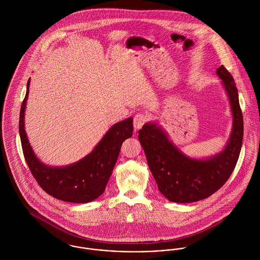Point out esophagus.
Here are the masks:
<instances>
[{
	"label": "esophagus",
	"mask_w": 260,
	"mask_h": 260,
	"mask_svg": "<svg viewBox=\"0 0 260 260\" xmlns=\"http://www.w3.org/2000/svg\"><path fill=\"white\" fill-rule=\"evenodd\" d=\"M147 116L145 114H142V113H138L134 116V121H133V125H134V128L136 130H139L142 128V126L145 124V122L147 121Z\"/></svg>",
	"instance_id": "34e87169"
}]
</instances>
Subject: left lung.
<instances>
[{
  "label": "left lung",
  "instance_id": "left-lung-1",
  "mask_svg": "<svg viewBox=\"0 0 260 260\" xmlns=\"http://www.w3.org/2000/svg\"><path fill=\"white\" fill-rule=\"evenodd\" d=\"M216 74L229 100L232 128L228 141L217 153L195 158L186 155L168 137L158 122L139 130V141L159 191L171 202L191 203L205 199L228 180L237 163L243 139V117L238 91L231 74L220 66Z\"/></svg>",
  "mask_w": 260,
  "mask_h": 260
}]
</instances>
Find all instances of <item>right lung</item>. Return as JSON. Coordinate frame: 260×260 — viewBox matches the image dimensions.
<instances>
[{"label": "right lung", "mask_w": 260, "mask_h": 260, "mask_svg": "<svg viewBox=\"0 0 260 260\" xmlns=\"http://www.w3.org/2000/svg\"><path fill=\"white\" fill-rule=\"evenodd\" d=\"M31 78L20 112L19 131L26 162L38 184L53 197L72 203H88L103 194L117 162L122 143L133 135V118L111 126L94 149L82 159L65 166L42 162L32 148L25 129V111Z\"/></svg>", "instance_id": "1"}]
</instances>
